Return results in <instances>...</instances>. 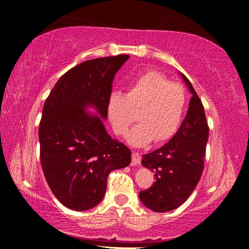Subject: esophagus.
Instances as JSON below:
<instances>
[{
    "instance_id": "34e87169",
    "label": "esophagus",
    "mask_w": 249,
    "mask_h": 249,
    "mask_svg": "<svg viewBox=\"0 0 249 249\" xmlns=\"http://www.w3.org/2000/svg\"><path fill=\"white\" fill-rule=\"evenodd\" d=\"M141 155L138 153H135V151H133L132 153V163L133 165H140L141 163Z\"/></svg>"
}]
</instances>
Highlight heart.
<instances>
[{
    "label": "heart",
    "mask_w": 249,
    "mask_h": 249,
    "mask_svg": "<svg viewBox=\"0 0 249 249\" xmlns=\"http://www.w3.org/2000/svg\"><path fill=\"white\" fill-rule=\"evenodd\" d=\"M187 96L180 83L171 82L165 74L148 70L128 84L125 94L113 93L107 101V113L113 129L125 135L137 119L128 141L134 146L150 142H162L174 136L182 121Z\"/></svg>",
    "instance_id": "heart-1"
}]
</instances>
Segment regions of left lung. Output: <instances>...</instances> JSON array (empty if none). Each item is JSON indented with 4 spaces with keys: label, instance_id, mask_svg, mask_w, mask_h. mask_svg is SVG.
<instances>
[{
    "label": "left lung",
    "instance_id": "1",
    "mask_svg": "<svg viewBox=\"0 0 249 249\" xmlns=\"http://www.w3.org/2000/svg\"><path fill=\"white\" fill-rule=\"evenodd\" d=\"M191 91L187 116L167 144L142 155V165L155 172V182L140 192V199L154 212H168L184 203L200 181L204 168L209 125L204 107L191 82L182 74Z\"/></svg>",
    "mask_w": 249,
    "mask_h": 249
}]
</instances>
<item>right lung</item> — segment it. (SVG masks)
<instances>
[{
    "mask_svg": "<svg viewBox=\"0 0 249 249\" xmlns=\"http://www.w3.org/2000/svg\"><path fill=\"white\" fill-rule=\"evenodd\" d=\"M128 58L117 54L79 64L61 75L45 101L39 123L41 168L54 196L71 210L99 204L109 172L130 162V150L84 107L93 105L107 119L114 75Z\"/></svg>",
    "mask_w": 249,
    "mask_h": 249,
    "instance_id": "obj_1",
    "label": "right lung"
}]
</instances>
